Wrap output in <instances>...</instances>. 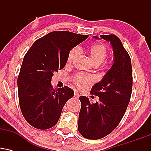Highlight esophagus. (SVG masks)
<instances>
[{
  "instance_id": "1",
  "label": "esophagus",
  "mask_w": 151,
  "mask_h": 151,
  "mask_svg": "<svg viewBox=\"0 0 151 151\" xmlns=\"http://www.w3.org/2000/svg\"><path fill=\"white\" fill-rule=\"evenodd\" d=\"M74 98H77V99L79 98V93L77 92V91H75V92H74Z\"/></svg>"
}]
</instances>
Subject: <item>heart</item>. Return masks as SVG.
Segmentation results:
<instances>
[{"instance_id": "1", "label": "heart", "mask_w": 151, "mask_h": 151, "mask_svg": "<svg viewBox=\"0 0 151 151\" xmlns=\"http://www.w3.org/2000/svg\"><path fill=\"white\" fill-rule=\"evenodd\" d=\"M80 50L79 47H74L70 52L67 58V62L72 63L74 60L79 55ZM90 60L93 65L99 66L103 63L108 56V49L104 44L96 43L93 45L88 50ZM94 78L91 75L77 74L73 76V81L79 88H84L94 82Z\"/></svg>"}]
</instances>
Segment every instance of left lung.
Instances as JSON below:
<instances>
[{
	"instance_id": "left-lung-1",
	"label": "left lung",
	"mask_w": 151,
	"mask_h": 151,
	"mask_svg": "<svg viewBox=\"0 0 151 151\" xmlns=\"http://www.w3.org/2000/svg\"><path fill=\"white\" fill-rule=\"evenodd\" d=\"M100 37L111 43L114 58L110 70L91 90V94L99 97V102L91 104L86 96H79L78 130L91 140L104 138L117 127L129 105L133 86L131 58L120 39L115 35Z\"/></svg>"
}]
</instances>
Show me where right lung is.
<instances>
[{
  "label": "right lung",
  "instance_id": "obj_1",
  "mask_svg": "<svg viewBox=\"0 0 151 151\" xmlns=\"http://www.w3.org/2000/svg\"><path fill=\"white\" fill-rule=\"evenodd\" d=\"M89 36L53 31L37 40L26 53L18 78L22 115L30 125L48 129L58 123L66 102L74 96L68 86L54 89V72L65 67L70 50Z\"/></svg>",
  "mask_w": 151,
  "mask_h": 151
}]
</instances>
